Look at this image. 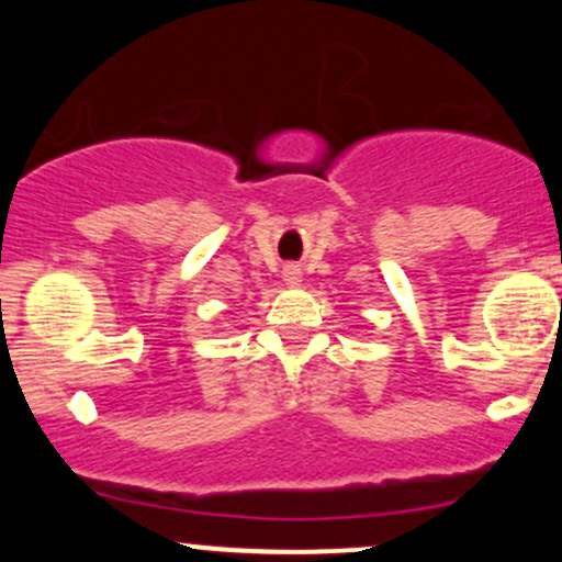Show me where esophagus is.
Here are the masks:
<instances>
[{
	"instance_id": "esophagus-1",
	"label": "esophagus",
	"mask_w": 562,
	"mask_h": 562,
	"mask_svg": "<svg viewBox=\"0 0 562 562\" xmlns=\"http://www.w3.org/2000/svg\"><path fill=\"white\" fill-rule=\"evenodd\" d=\"M300 279H302L300 268H296V266H286V268H283V281H286L289 286H294V283H300Z\"/></svg>"
}]
</instances>
